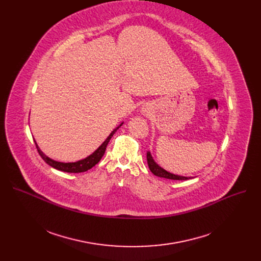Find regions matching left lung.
<instances>
[{
	"instance_id": "obj_1",
	"label": "left lung",
	"mask_w": 261,
	"mask_h": 261,
	"mask_svg": "<svg viewBox=\"0 0 261 261\" xmlns=\"http://www.w3.org/2000/svg\"><path fill=\"white\" fill-rule=\"evenodd\" d=\"M146 160H147V164H148V168L150 170L157 176L160 177H165V178H169V179H176V180H186L189 179L191 177H187V176H180V175H176L173 173H170L166 170H164L162 167H160L153 159L152 155L150 152L146 153Z\"/></svg>"
}]
</instances>
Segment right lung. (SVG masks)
Segmentation results:
<instances>
[{
  "label": "right lung",
  "instance_id": "1",
  "mask_svg": "<svg viewBox=\"0 0 261 261\" xmlns=\"http://www.w3.org/2000/svg\"><path fill=\"white\" fill-rule=\"evenodd\" d=\"M123 125V123L118 127L116 128L113 132H111L109 134V136L105 139V141L97 148V150L92 154L90 155L89 157H87L86 159H83V160H80L77 162H71V163H63V162H58V161H55L50 158H48L47 156H45L40 148L38 147V145H37L36 141H35V144H36V147H37V151H38L39 155L41 156V158L48 164L50 165L51 167L58 169V170H61V171H65V172H74V173H79V172H84V171H87L89 169H91L93 166H95L100 160L101 158L103 157L104 153H105V150H106V146L110 140V138L114 136V134L116 133V131Z\"/></svg>",
  "mask_w": 261,
  "mask_h": 261
}]
</instances>
